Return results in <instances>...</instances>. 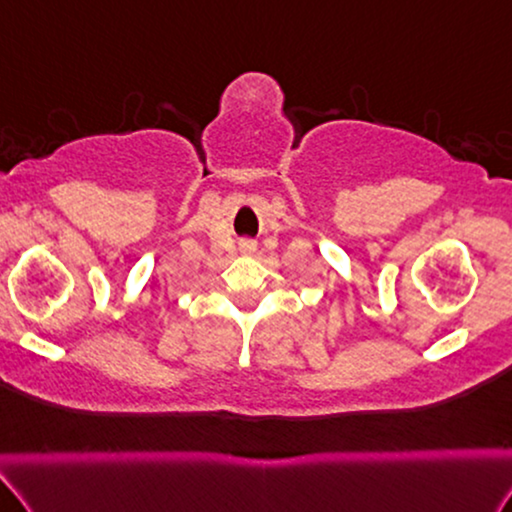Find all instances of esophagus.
Segmentation results:
<instances>
[{
  "label": "esophagus",
  "instance_id": "esophagus-1",
  "mask_svg": "<svg viewBox=\"0 0 512 512\" xmlns=\"http://www.w3.org/2000/svg\"><path fill=\"white\" fill-rule=\"evenodd\" d=\"M241 248L246 250V253H250V250H255V243H250V241H243V243H241Z\"/></svg>",
  "mask_w": 512,
  "mask_h": 512
}]
</instances>
